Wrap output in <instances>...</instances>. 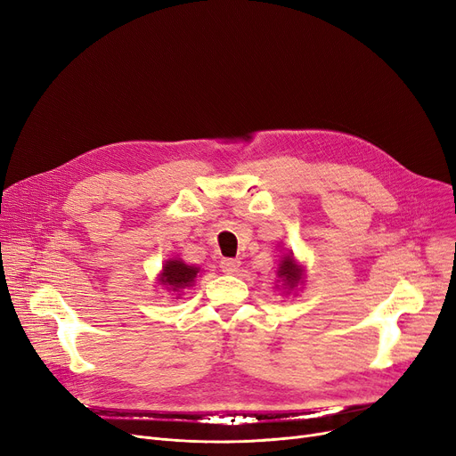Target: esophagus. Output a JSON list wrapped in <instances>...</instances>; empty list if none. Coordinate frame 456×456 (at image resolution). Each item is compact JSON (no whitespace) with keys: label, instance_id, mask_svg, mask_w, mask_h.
Segmentation results:
<instances>
[{"label":"esophagus","instance_id":"1","mask_svg":"<svg viewBox=\"0 0 456 456\" xmlns=\"http://www.w3.org/2000/svg\"><path fill=\"white\" fill-rule=\"evenodd\" d=\"M220 268L224 273H236L238 268H240V260L238 258H224L220 262Z\"/></svg>","mask_w":456,"mask_h":456}]
</instances>
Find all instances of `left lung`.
I'll list each match as a JSON object with an SVG mask.
<instances>
[{"label": "left lung", "mask_w": 456, "mask_h": 456, "mask_svg": "<svg viewBox=\"0 0 456 456\" xmlns=\"http://www.w3.org/2000/svg\"><path fill=\"white\" fill-rule=\"evenodd\" d=\"M279 277L290 286V289H294V286L301 281V268L296 265L292 256H284V260L281 262L279 266Z\"/></svg>", "instance_id": "left-lung-1"}]
</instances>
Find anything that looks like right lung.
I'll use <instances>...</instances> for the list:
<instances>
[{
	"label": "right lung",
	"mask_w": 456,
	"mask_h": 456,
	"mask_svg": "<svg viewBox=\"0 0 456 456\" xmlns=\"http://www.w3.org/2000/svg\"><path fill=\"white\" fill-rule=\"evenodd\" d=\"M196 275H198V268L188 266L181 260H167L160 275V282L170 286V290L179 292L184 289V286H191Z\"/></svg>",
	"instance_id": "obj_1"
}]
</instances>
